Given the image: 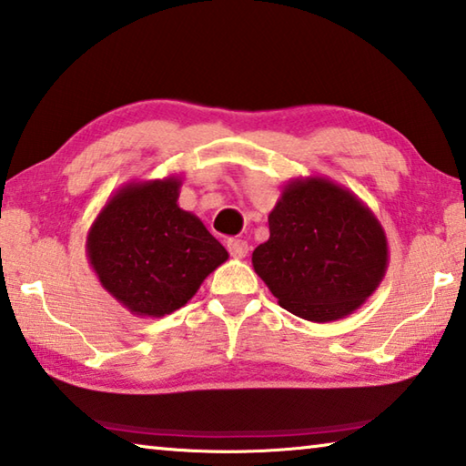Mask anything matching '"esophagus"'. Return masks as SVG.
Masks as SVG:
<instances>
[{
  "mask_svg": "<svg viewBox=\"0 0 466 466\" xmlns=\"http://www.w3.org/2000/svg\"><path fill=\"white\" fill-rule=\"evenodd\" d=\"M226 247H228V250H230V255L234 258H244V257H247V252H248L247 240H240V238H230V240H228Z\"/></svg>",
  "mask_w": 466,
  "mask_h": 466,
  "instance_id": "esophagus-1",
  "label": "esophagus"
}]
</instances>
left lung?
<instances>
[{
    "instance_id": "left-lung-1",
    "label": "left lung",
    "mask_w": 466,
    "mask_h": 466,
    "mask_svg": "<svg viewBox=\"0 0 466 466\" xmlns=\"http://www.w3.org/2000/svg\"><path fill=\"white\" fill-rule=\"evenodd\" d=\"M252 267L278 304L299 319L350 317L389 267V240L372 209L325 177L294 178L269 214V240Z\"/></svg>"
}]
</instances>
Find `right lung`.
<instances>
[{
    "label": "right lung",
    "instance_id": "add662e5",
    "mask_svg": "<svg viewBox=\"0 0 466 466\" xmlns=\"http://www.w3.org/2000/svg\"><path fill=\"white\" fill-rule=\"evenodd\" d=\"M180 185V177L123 185L86 238L100 286L137 317L178 310L228 261V250L201 219L178 208Z\"/></svg>",
    "mask_w": 466,
    "mask_h": 466
}]
</instances>
